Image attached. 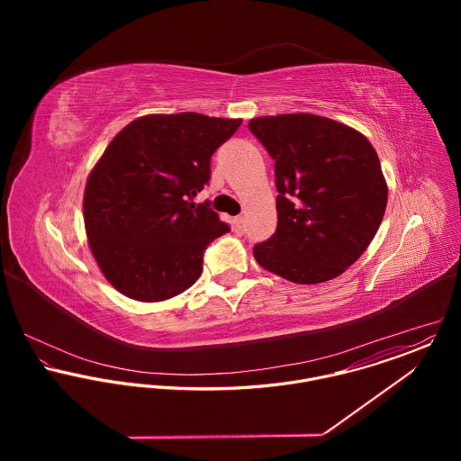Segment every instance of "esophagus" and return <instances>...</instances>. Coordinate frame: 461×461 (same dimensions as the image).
Returning a JSON list of instances; mask_svg holds the SVG:
<instances>
[{"mask_svg":"<svg viewBox=\"0 0 461 461\" xmlns=\"http://www.w3.org/2000/svg\"><path fill=\"white\" fill-rule=\"evenodd\" d=\"M232 223H234V230L236 232H243V227H245V218L243 216H236Z\"/></svg>","mask_w":461,"mask_h":461,"instance_id":"1","label":"esophagus"}]
</instances>
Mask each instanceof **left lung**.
Instances as JSON below:
<instances>
[{"label":"left lung","mask_w":461,"mask_h":461,"mask_svg":"<svg viewBox=\"0 0 461 461\" xmlns=\"http://www.w3.org/2000/svg\"><path fill=\"white\" fill-rule=\"evenodd\" d=\"M275 161L276 230L254 247L264 269L294 284L339 276L373 241L387 183L362 132L312 113L249 122Z\"/></svg>","instance_id":"8db88e82"}]
</instances>
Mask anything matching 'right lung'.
<instances>
[{
  "label": "right lung",
  "mask_w": 461,
  "mask_h": 461,
  "mask_svg": "<svg viewBox=\"0 0 461 461\" xmlns=\"http://www.w3.org/2000/svg\"><path fill=\"white\" fill-rule=\"evenodd\" d=\"M240 126L194 112L145 115L110 141L86 179L83 220L119 293L152 303L195 284L205 247L229 225L194 197L211 177L212 152Z\"/></svg>",
  "instance_id": "1"
}]
</instances>
